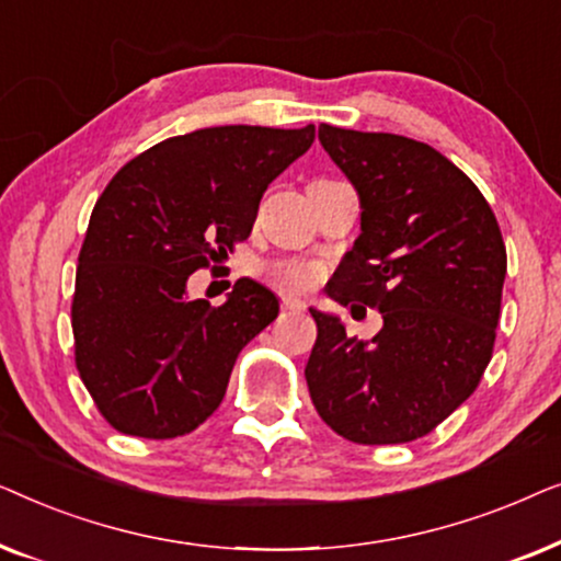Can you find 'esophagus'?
Segmentation results:
<instances>
[{
	"label": "esophagus",
	"instance_id": "obj_1",
	"mask_svg": "<svg viewBox=\"0 0 561 561\" xmlns=\"http://www.w3.org/2000/svg\"><path fill=\"white\" fill-rule=\"evenodd\" d=\"M280 309L288 311V313H298V311L306 309V304L301 301V298H290V296H286V298H283V301H280Z\"/></svg>",
	"mask_w": 561,
	"mask_h": 561
}]
</instances>
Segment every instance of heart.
<instances>
[{
    "mask_svg": "<svg viewBox=\"0 0 561 561\" xmlns=\"http://www.w3.org/2000/svg\"><path fill=\"white\" fill-rule=\"evenodd\" d=\"M267 278L283 294H306L317 286L321 278L319 265L306 263V260H280L267 267Z\"/></svg>",
    "mask_w": 561,
    "mask_h": 561,
    "instance_id": "b5f03b06",
    "label": "heart"
}]
</instances>
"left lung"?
Wrapping results in <instances>:
<instances>
[{
    "instance_id": "8db88e82",
    "label": "left lung",
    "mask_w": 561,
    "mask_h": 561,
    "mask_svg": "<svg viewBox=\"0 0 561 561\" xmlns=\"http://www.w3.org/2000/svg\"><path fill=\"white\" fill-rule=\"evenodd\" d=\"M319 142L363 209L327 296L380 311L382 329L363 342L340 317L311 309V401L350 442H413L474 393L493 357L508 265L501 227L432 145L332 125H319Z\"/></svg>"
}]
</instances>
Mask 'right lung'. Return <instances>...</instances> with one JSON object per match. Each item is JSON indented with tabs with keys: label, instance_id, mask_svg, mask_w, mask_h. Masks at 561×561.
I'll return each mask as SVG.
<instances>
[{
	"label": "right lung",
	"instance_id": "1",
	"mask_svg": "<svg viewBox=\"0 0 561 561\" xmlns=\"http://www.w3.org/2000/svg\"><path fill=\"white\" fill-rule=\"evenodd\" d=\"M313 133L225 125L168 137L99 196L71 324L83 386L117 432L173 439L219 409L237 355L278 317V298L240 278L211 306L188 298V275L248 240L265 188Z\"/></svg>",
	"mask_w": 561,
	"mask_h": 561
}]
</instances>
